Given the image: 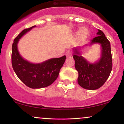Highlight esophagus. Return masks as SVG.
Instances as JSON below:
<instances>
[{"label":"esophagus","mask_w":124,"mask_h":124,"mask_svg":"<svg viewBox=\"0 0 124 124\" xmlns=\"http://www.w3.org/2000/svg\"><path fill=\"white\" fill-rule=\"evenodd\" d=\"M72 55V52L70 50H68L66 52V56L67 57H70Z\"/></svg>","instance_id":"obj_1"}]
</instances>
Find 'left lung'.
Instances as JSON below:
<instances>
[{
    "label": "left lung",
    "instance_id": "obj_1",
    "mask_svg": "<svg viewBox=\"0 0 124 124\" xmlns=\"http://www.w3.org/2000/svg\"><path fill=\"white\" fill-rule=\"evenodd\" d=\"M97 34V36L90 42V45L100 44L101 46L100 59L96 63H89L81 56L78 48L74 49L75 66L79 73L78 82L82 87L87 90H96L103 86L108 78L112 68L110 42L100 30H98Z\"/></svg>",
    "mask_w": 124,
    "mask_h": 124
}]
</instances>
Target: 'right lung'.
<instances>
[{"mask_svg":"<svg viewBox=\"0 0 124 124\" xmlns=\"http://www.w3.org/2000/svg\"><path fill=\"white\" fill-rule=\"evenodd\" d=\"M34 27L35 25L24 29L14 39L12 63L14 71L21 82L31 89H39L49 86L57 79L61 68L66 59V56L52 58L38 64L31 63L21 57L17 49L18 41Z\"/></svg>","mask_w":124,"mask_h":124,"instance_id":"add662e5","label":"right lung"}]
</instances>
